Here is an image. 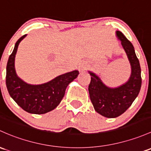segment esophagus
<instances>
[{
  "mask_svg": "<svg viewBox=\"0 0 151 151\" xmlns=\"http://www.w3.org/2000/svg\"><path fill=\"white\" fill-rule=\"evenodd\" d=\"M88 63H80V71H85V70H86L87 69H88Z\"/></svg>",
  "mask_w": 151,
  "mask_h": 151,
  "instance_id": "34e87169",
  "label": "esophagus"
}]
</instances>
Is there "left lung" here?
<instances>
[{
  "label": "left lung",
  "mask_w": 151,
  "mask_h": 151,
  "mask_svg": "<svg viewBox=\"0 0 151 151\" xmlns=\"http://www.w3.org/2000/svg\"><path fill=\"white\" fill-rule=\"evenodd\" d=\"M116 36L121 41L131 66V74L125 83L116 88L107 86L96 73L88 71L91 81L88 90L95 110L106 118H116L124 113L138 96L142 85L141 69L132 44L120 31Z\"/></svg>",
  "instance_id": "8db88e82"
}]
</instances>
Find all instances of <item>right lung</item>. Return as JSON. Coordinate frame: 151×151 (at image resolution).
Returning a JSON list of instances; mask_svg holds the SVG:
<instances>
[{
    "mask_svg": "<svg viewBox=\"0 0 151 151\" xmlns=\"http://www.w3.org/2000/svg\"><path fill=\"white\" fill-rule=\"evenodd\" d=\"M24 35L17 40L6 66V83L9 95L22 109L30 114H43L55 109L61 103L70 82L77 77L78 70L65 73L40 85H31L17 76L15 57L20 42Z\"/></svg>",
    "mask_w": 151,
    "mask_h": 151,
    "instance_id": "obj_1",
    "label": "right lung"
}]
</instances>
